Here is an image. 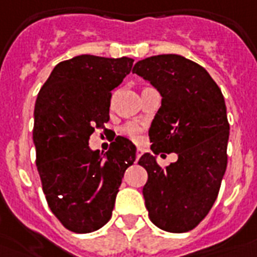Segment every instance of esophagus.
<instances>
[{"mask_svg": "<svg viewBox=\"0 0 257 257\" xmlns=\"http://www.w3.org/2000/svg\"><path fill=\"white\" fill-rule=\"evenodd\" d=\"M143 154H144V150H143V148H137V151H136V162L140 159V158H142Z\"/></svg>", "mask_w": 257, "mask_h": 257, "instance_id": "obj_1", "label": "esophagus"}]
</instances>
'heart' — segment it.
<instances>
[{
	"label": "heart",
	"mask_w": 257,
	"mask_h": 257,
	"mask_svg": "<svg viewBox=\"0 0 257 257\" xmlns=\"http://www.w3.org/2000/svg\"><path fill=\"white\" fill-rule=\"evenodd\" d=\"M142 132H143V128L140 126V125H137V124H129L124 128L125 135L131 137V139H133L135 142L142 140Z\"/></svg>",
	"instance_id": "heart-1"
}]
</instances>
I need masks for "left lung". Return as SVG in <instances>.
<instances>
[{
    "label": "left lung",
    "instance_id": "left-lung-1",
    "mask_svg": "<svg viewBox=\"0 0 257 257\" xmlns=\"http://www.w3.org/2000/svg\"><path fill=\"white\" fill-rule=\"evenodd\" d=\"M132 72L162 95L148 132L151 150L178 155L166 169L154 155L144 154L139 160L148 172L143 195L150 220L167 232H189L210 211L226 170L229 122L224 95L205 68L181 55L143 59Z\"/></svg>",
    "mask_w": 257,
    "mask_h": 257
}]
</instances>
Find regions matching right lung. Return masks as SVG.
Instances as JSON below:
<instances>
[{"label": "right lung", "instance_id": "right-lung-1", "mask_svg": "<svg viewBox=\"0 0 257 257\" xmlns=\"http://www.w3.org/2000/svg\"><path fill=\"white\" fill-rule=\"evenodd\" d=\"M133 59L79 55L56 64L37 94L33 144L48 206L64 228L90 233L110 220L136 146L118 136L106 154L93 151L94 128L109 121L111 91Z\"/></svg>", "mask_w": 257, "mask_h": 257}]
</instances>
